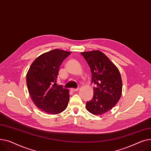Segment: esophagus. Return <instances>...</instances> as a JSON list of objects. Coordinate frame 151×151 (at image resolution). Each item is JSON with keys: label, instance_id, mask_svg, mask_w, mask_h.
Listing matches in <instances>:
<instances>
[{"label": "esophagus", "instance_id": "esophagus-1", "mask_svg": "<svg viewBox=\"0 0 151 151\" xmlns=\"http://www.w3.org/2000/svg\"><path fill=\"white\" fill-rule=\"evenodd\" d=\"M79 90V88H70V91L74 92V91H77Z\"/></svg>", "mask_w": 151, "mask_h": 151}]
</instances>
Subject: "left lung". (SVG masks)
Instances as JSON below:
<instances>
[{
	"mask_svg": "<svg viewBox=\"0 0 151 151\" xmlns=\"http://www.w3.org/2000/svg\"><path fill=\"white\" fill-rule=\"evenodd\" d=\"M89 65L93 88V97L86 102V108L95 115L109 111L118 102L122 94V83L118 68L100 50L81 52Z\"/></svg>",
	"mask_w": 151,
	"mask_h": 151,
	"instance_id": "left-lung-1",
	"label": "left lung"
}]
</instances>
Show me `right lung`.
<instances>
[{
  "instance_id": "right-lung-1",
  "label": "right lung",
  "mask_w": 151,
  "mask_h": 151,
  "mask_svg": "<svg viewBox=\"0 0 151 151\" xmlns=\"http://www.w3.org/2000/svg\"><path fill=\"white\" fill-rule=\"evenodd\" d=\"M71 53L54 49L44 53L32 63L26 76L28 91L34 104L49 114H58L68 106V89L57 85L60 66Z\"/></svg>"
}]
</instances>
